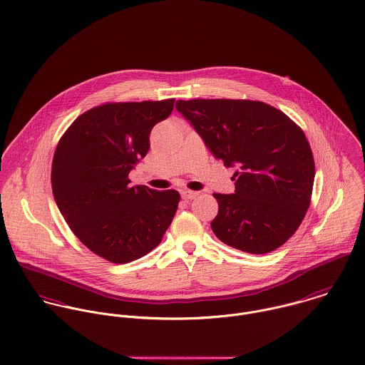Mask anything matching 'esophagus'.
<instances>
[{
    "instance_id": "1",
    "label": "esophagus",
    "mask_w": 365,
    "mask_h": 365,
    "mask_svg": "<svg viewBox=\"0 0 365 365\" xmlns=\"http://www.w3.org/2000/svg\"><path fill=\"white\" fill-rule=\"evenodd\" d=\"M197 195H198L197 191H190V190H182L181 191L182 200H194V198H197Z\"/></svg>"
}]
</instances>
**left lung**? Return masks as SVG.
<instances>
[{
  "instance_id": "left-lung-1",
  "label": "left lung",
  "mask_w": 365,
  "mask_h": 365,
  "mask_svg": "<svg viewBox=\"0 0 365 365\" xmlns=\"http://www.w3.org/2000/svg\"><path fill=\"white\" fill-rule=\"evenodd\" d=\"M175 109L225 167H237L234 194H214L217 238L247 253L286 242L310 205L314 160L303 130L255 101H177Z\"/></svg>"
}]
</instances>
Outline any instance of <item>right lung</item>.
<instances>
[{
	"label": "right lung",
	"instance_id": "add662e5",
	"mask_svg": "<svg viewBox=\"0 0 365 365\" xmlns=\"http://www.w3.org/2000/svg\"><path fill=\"white\" fill-rule=\"evenodd\" d=\"M174 99L108 103L81 115L58 143L52 192L66 224L93 253L135 260L161 242L180 194L130 185L128 173L150 148V133Z\"/></svg>",
	"mask_w": 365,
	"mask_h": 365
}]
</instances>
